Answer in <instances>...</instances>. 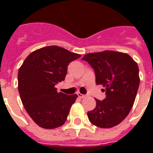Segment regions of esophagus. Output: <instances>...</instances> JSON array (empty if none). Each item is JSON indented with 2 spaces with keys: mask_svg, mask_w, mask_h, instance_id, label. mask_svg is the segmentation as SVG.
Segmentation results:
<instances>
[{
  "mask_svg": "<svg viewBox=\"0 0 153 153\" xmlns=\"http://www.w3.org/2000/svg\"><path fill=\"white\" fill-rule=\"evenodd\" d=\"M77 95H78V97H79V98H81V99L85 98V97H86V95H83V94H82V93H78Z\"/></svg>",
  "mask_w": 153,
  "mask_h": 153,
  "instance_id": "34e87169",
  "label": "esophagus"
}]
</instances>
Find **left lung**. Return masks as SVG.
I'll return each mask as SVG.
<instances>
[{"label": "left lung", "mask_w": 153, "mask_h": 153, "mask_svg": "<svg viewBox=\"0 0 153 153\" xmlns=\"http://www.w3.org/2000/svg\"><path fill=\"white\" fill-rule=\"evenodd\" d=\"M93 68L96 83L106 90L103 100L96 99V107L87 113L92 124L100 128H112L128 116L136 97L140 76L139 67L129 54L114 51L84 55ZM103 89V91H105Z\"/></svg>", "instance_id": "left-lung-1"}]
</instances>
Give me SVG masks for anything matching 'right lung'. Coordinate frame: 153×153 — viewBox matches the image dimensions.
I'll return each instance as SVG.
<instances>
[{
  "label": "right lung",
  "instance_id": "obj_1",
  "mask_svg": "<svg viewBox=\"0 0 153 153\" xmlns=\"http://www.w3.org/2000/svg\"><path fill=\"white\" fill-rule=\"evenodd\" d=\"M81 55L57 46L42 47L30 53L18 70V91L33 122L53 129L67 120L76 94L58 93L55 85L64 80L67 66Z\"/></svg>",
  "mask_w": 153,
  "mask_h": 153
}]
</instances>
